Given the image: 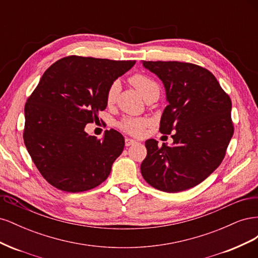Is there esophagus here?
Listing matches in <instances>:
<instances>
[{
	"mask_svg": "<svg viewBox=\"0 0 258 258\" xmlns=\"http://www.w3.org/2000/svg\"><path fill=\"white\" fill-rule=\"evenodd\" d=\"M137 141L134 139H129V138H126L124 139V144H126V146H130V145H134L136 144Z\"/></svg>",
	"mask_w": 258,
	"mask_h": 258,
	"instance_id": "obj_1",
	"label": "esophagus"
}]
</instances>
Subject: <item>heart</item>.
Listing matches in <instances>:
<instances>
[{
	"instance_id": "heart-1",
	"label": "heart",
	"mask_w": 258,
	"mask_h": 258,
	"mask_svg": "<svg viewBox=\"0 0 258 258\" xmlns=\"http://www.w3.org/2000/svg\"><path fill=\"white\" fill-rule=\"evenodd\" d=\"M130 83L135 86L143 97L147 95L148 91H151L153 88L158 87L150 77L143 74H136L130 77ZM120 89V84L118 81H114L110 84L105 93V100L108 105H112L116 102L117 97H118ZM150 123V120L145 117H134V116H126L118 122V127L120 130L129 135L139 136L141 135L144 128Z\"/></svg>"
}]
</instances>
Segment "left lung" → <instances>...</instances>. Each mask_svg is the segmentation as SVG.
I'll return each mask as SVG.
<instances>
[{"label":"left lung","mask_w":258,"mask_h":258,"mask_svg":"<svg viewBox=\"0 0 258 258\" xmlns=\"http://www.w3.org/2000/svg\"><path fill=\"white\" fill-rule=\"evenodd\" d=\"M165 85L167 100L159 131L173 145L147 140L141 173L166 192L189 189L221 165L233 135L231 100L206 68L178 61H143Z\"/></svg>","instance_id":"1"}]
</instances>
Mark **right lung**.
Wrapping results in <instances>:
<instances>
[{"mask_svg": "<svg viewBox=\"0 0 258 258\" xmlns=\"http://www.w3.org/2000/svg\"><path fill=\"white\" fill-rule=\"evenodd\" d=\"M136 60L68 56L43 74L25 106L23 141L42 176L56 188L81 192L111 173L124 139L106 130L103 140L85 132L86 123L105 110L106 89Z\"/></svg>", "mask_w": 258, "mask_h": 258, "instance_id": "right-lung-1", "label": "right lung"}]
</instances>
